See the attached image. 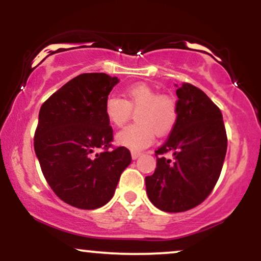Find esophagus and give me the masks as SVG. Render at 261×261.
Wrapping results in <instances>:
<instances>
[{"label": "esophagus", "instance_id": "34e87169", "mask_svg": "<svg viewBox=\"0 0 261 261\" xmlns=\"http://www.w3.org/2000/svg\"><path fill=\"white\" fill-rule=\"evenodd\" d=\"M141 155L140 152H136V151H131V157H133V160H137Z\"/></svg>", "mask_w": 261, "mask_h": 261}]
</instances>
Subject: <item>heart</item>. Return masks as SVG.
<instances>
[{"instance_id":"1","label":"heart","mask_w":261,"mask_h":261,"mask_svg":"<svg viewBox=\"0 0 261 261\" xmlns=\"http://www.w3.org/2000/svg\"><path fill=\"white\" fill-rule=\"evenodd\" d=\"M122 95L124 99L109 97L104 104L108 121L115 127L124 126L130 120L133 112H137L136 124L116 135L115 142L119 146L131 151H141L151 145L154 134L164 136L174 127L178 109L173 98L158 95L146 83H135L126 87Z\"/></svg>"}]
</instances>
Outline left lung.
Listing matches in <instances>:
<instances>
[{
	"mask_svg": "<svg viewBox=\"0 0 261 261\" xmlns=\"http://www.w3.org/2000/svg\"><path fill=\"white\" fill-rule=\"evenodd\" d=\"M176 95V122L155 151L154 173L145 178L149 201L166 212L200 205L216 185L227 152L226 128L216 104L190 83L178 87ZM166 153L173 154L172 160L164 157Z\"/></svg>",
	"mask_w": 261,
	"mask_h": 261,
	"instance_id": "8db88e82",
	"label": "left lung"
}]
</instances>
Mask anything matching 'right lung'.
<instances>
[{
	"label": "right lung",
	"mask_w": 261,
	"mask_h": 261,
	"mask_svg": "<svg viewBox=\"0 0 261 261\" xmlns=\"http://www.w3.org/2000/svg\"><path fill=\"white\" fill-rule=\"evenodd\" d=\"M118 83L107 73H82L39 112L34 149L41 172L54 193L73 207L94 210L109 202L131 163L127 148L109 149L113 128L104 104Z\"/></svg>",
	"instance_id": "1"
}]
</instances>
